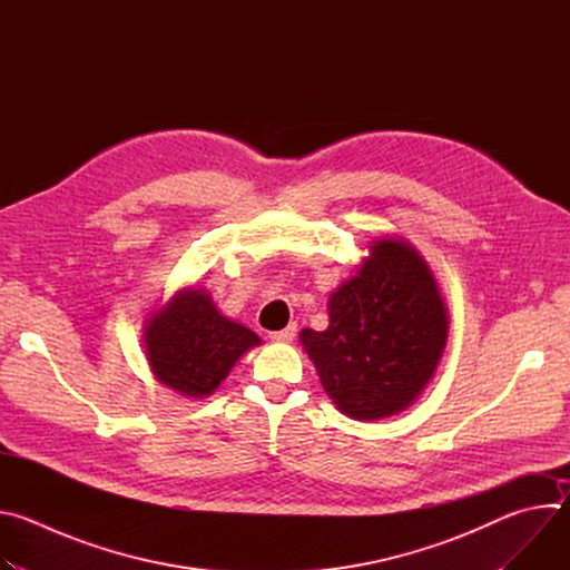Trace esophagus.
Instances as JSON below:
<instances>
[{
  "mask_svg": "<svg viewBox=\"0 0 570 570\" xmlns=\"http://www.w3.org/2000/svg\"><path fill=\"white\" fill-rule=\"evenodd\" d=\"M295 334H297V324L293 322V324H288L286 330H282V332H273V334H271V338H273V341H277V343H291V341L295 338Z\"/></svg>",
  "mask_w": 570,
  "mask_h": 570,
  "instance_id": "1",
  "label": "esophagus"
}]
</instances>
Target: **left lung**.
I'll list each match as a JSON object with an SVG mask.
<instances>
[{
	"instance_id": "8db88e82",
	"label": "left lung",
	"mask_w": 570,
	"mask_h": 570,
	"mask_svg": "<svg viewBox=\"0 0 570 570\" xmlns=\"http://www.w3.org/2000/svg\"><path fill=\"white\" fill-rule=\"evenodd\" d=\"M304 350L338 409L354 420L403 411L424 390L446 343V308L422 257L381 238L358 275L330 297V327Z\"/></svg>"
}]
</instances>
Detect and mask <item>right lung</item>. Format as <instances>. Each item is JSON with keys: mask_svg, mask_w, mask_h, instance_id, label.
Segmentation results:
<instances>
[{"mask_svg": "<svg viewBox=\"0 0 570 570\" xmlns=\"http://www.w3.org/2000/svg\"><path fill=\"white\" fill-rule=\"evenodd\" d=\"M259 343L255 332L223 317L203 291L180 293L146 330L155 376L187 396L212 394L238 356Z\"/></svg>", "mask_w": 570, "mask_h": 570, "instance_id": "obj_1", "label": "right lung"}]
</instances>
